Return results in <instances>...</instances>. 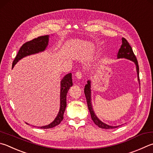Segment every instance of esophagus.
<instances>
[{
  "label": "esophagus",
  "mask_w": 153,
  "mask_h": 153,
  "mask_svg": "<svg viewBox=\"0 0 153 153\" xmlns=\"http://www.w3.org/2000/svg\"><path fill=\"white\" fill-rule=\"evenodd\" d=\"M76 77H77V79H82V77H83V74H82V73L81 71H77L76 73Z\"/></svg>",
  "instance_id": "esophagus-1"
}]
</instances>
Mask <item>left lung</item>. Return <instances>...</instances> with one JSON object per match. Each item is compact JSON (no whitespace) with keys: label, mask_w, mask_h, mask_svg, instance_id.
Returning a JSON list of instances; mask_svg holds the SVG:
<instances>
[{"label":"left lung","mask_w":153,"mask_h":153,"mask_svg":"<svg viewBox=\"0 0 153 153\" xmlns=\"http://www.w3.org/2000/svg\"><path fill=\"white\" fill-rule=\"evenodd\" d=\"M118 59H121V58H125V59H129L132 61L136 65V68H137V76H138V81L139 82L140 84V79H139V67H138V62L136 57L135 55L134 54V52L132 51V49L131 46L130 45V44L128 42L126 39L124 37L122 38V45L120 47V49H119L118 55H117ZM84 94L86 98V100H87V104L88 106L89 111H90L91 118L94 121V123H95L96 125H97L99 128L103 129H112L115 128L119 127V126H110L107 124L104 123L103 122H102L100 119L98 118V116L96 115L95 112H94L92 104H91V81L88 80L87 82V84L85 85L84 88Z\"/></svg>","instance_id":"left-lung-1"}]
</instances>
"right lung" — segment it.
Returning a JSON list of instances; mask_svg holds the SVG:
<instances>
[{"instance_id":"right-lung-1","label":"right lung","mask_w":153,"mask_h":153,"mask_svg":"<svg viewBox=\"0 0 153 153\" xmlns=\"http://www.w3.org/2000/svg\"><path fill=\"white\" fill-rule=\"evenodd\" d=\"M49 37V35L41 36V37L35 38L34 39L24 43L19 49L17 55H16V57L14 59L12 67L14 68L16 63L25 57L45 51L48 45ZM72 85H73V82H72L71 73H69L63 77V78L61 81L60 108L56 118L49 124L43 126H38V128L44 129L51 128H53L56 126L57 125L59 124L63 120V114H64L66 105H67L66 97H67V94L69 89L71 87Z\"/></svg>"}]
</instances>
